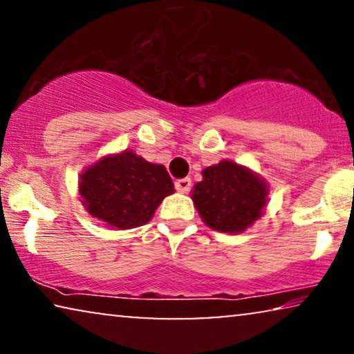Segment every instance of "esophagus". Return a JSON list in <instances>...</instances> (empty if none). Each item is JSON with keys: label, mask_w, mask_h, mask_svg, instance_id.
<instances>
[{"label": "esophagus", "mask_w": 354, "mask_h": 354, "mask_svg": "<svg viewBox=\"0 0 354 354\" xmlns=\"http://www.w3.org/2000/svg\"><path fill=\"white\" fill-rule=\"evenodd\" d=\"M176 188H177V192H180V193L190 192L192 180L190 178H178V180L176 182Z\"/></svg>", "instance_id": "obj_1"}]
</instances>
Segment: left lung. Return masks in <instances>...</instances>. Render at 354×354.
<instances>
[{
    "label": "left lung",
    "mask_w": 354,
    "mask_h": 354,
    "mask_svg": "<svg viewBox=\"0 0 354 354\" xmlns=\"http://www.w3.org/2000/svg\"><path fill=\"white\" fill-rule=\"evenodd\" d=\"M192 190L198 214L212 230L241 234L263 216L269 185L259 174L229 159L206 167Z\"/></svg>",
    "instance_id": "obj_1"
}]
</instances>
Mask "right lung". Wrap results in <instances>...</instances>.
<instances>
[{
    "mask_svg": "<svg viewBox=\"0 0 354 354\" xmlns=\"http://www.w3.org/2000/svg\"><path fill=\"white\" fill-rule=\"evenodd\" d=\"M174 192L172 178L162 164L145 161L130 149L100 158L79 178L85 211L119 230L147 224Z\"/></svg>",
    "mask_w": 354,
    "mask_h": 354,
    "instance_id": "add662e5",
    "label": "right lung"
}]
</instances>
